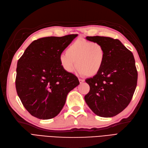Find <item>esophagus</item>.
I'll use <instances>...</instances> for the list:
<instances>
[{
  "mask_svg": "<svg viewBox=\"0 0 148 148\" xmlns=\"http://www.w3.org/2000/svg\"><path fill=\"white\" fill-rule=\"evenodd\" d=\"M78 80H79V82H80V84H82V83L84 82V80H82V79H78Z\"/></svg>",
  "mask_w": 148,
  "mask_h": 148,
  "instance_id": "obj_1",
  "label": "esophagus"
}]
</instances>
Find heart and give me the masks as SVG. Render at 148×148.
<instances>
[{"label": "heart", "mask_w": 148, "mask_h": 148, "mask_svg": "<svg viewBox=\"0 0 148 148\" xmlns=\"http://www.w3.org/2000/svg\"><path fill=\"white\" fill-rule=\"evenodd\" d=\"M106 58V50L100 42L77 39L68 47L66 53L60 56L59 61L67 73L73 72L76 62L79 75L93 77L102 70Z\"/></svg>", "instance_id": "obj_1"}]
</instances>
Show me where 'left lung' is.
<instances>
[{
    "mask_svg": "<svg viewBox=\"0 0 148 148\" xmlns=\"http://www.w3.org/2000/svg\"><path fill=\"white\" fill-rule=\"evenodd\" d=\"M86 39L102 44L106 58L99 73L85 80L90 92L85 100L97 116L114 117L127 107L136 88L138 71L134 56L119 39L98 36Z\"/></svg>",
    "mask_w": 148,
    "mask_h": 148,
    "instance_id": "obj_1",
    "label": "left lung"
}]
</instances>
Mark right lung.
Instances as JSON below:
<instances>
[{
	"mask_svg": "<svg viewBox=\"0 0 148 148\" xmlns=\"http://www.w3.org/2000/svg\"><path fill=\"white\" fill-rule=\"evenodd\" d=\"M78 34L50 36L32 42L17 62L16 88L21 102L32 116L56 117L68 93L80 84L61 66L59 57Z\"/></svg>",
	"mask_w": 148,
	"mask_h": 148,
	"instance_id": "add662e5",
	"label": "right lung"
}]
</instances>
